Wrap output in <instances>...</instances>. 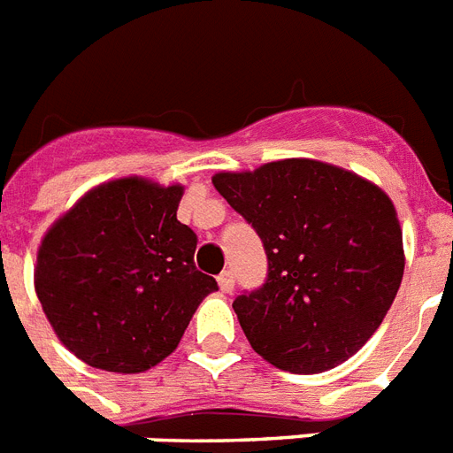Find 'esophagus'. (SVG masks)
Returning <instances> with one entry per match:
<instances>
[{
    "label": "esophagus",
    "instance_id": "1",
    "mask_svg": "<svg viewBox=\"0 0 453 453\" xmlns=\"http://www.w3.org/2000/svg\"><path fill=\"white\" fill-rule=\"evenodd\" d=\"M219 287H220V291H223V294H230V291L234 289V277H233V273H220V277H219Z\"/></svg>",
    "mask_w": 453,
    "mask_h": 453
}]
</instances>
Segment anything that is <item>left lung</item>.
Segmentation results:
<instances>
[{
	"mask_svg": "<svg viewBox=\"0 0 453 453\" xmlns=\"http://www.w3.org/2000/svg\"><path fill=\"white\" fill-rule=\"evenodd\" d=\"M211 183L268 254L265 284L233 303L251 348L291 373L350 359L380 326L404 275L393 199L355 171L305 157L219 171Z\"/></svg>",
	"mask_w": 453,
	"mask_h": 453,
	"instance_id": "8db88e82",
	"label": "left lung"
}]
</instances>
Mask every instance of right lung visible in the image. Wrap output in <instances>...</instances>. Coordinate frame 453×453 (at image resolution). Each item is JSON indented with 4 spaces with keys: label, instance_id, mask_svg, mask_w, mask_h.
<instances>
[{
    "label": "right lung",
    "instance_id": "right-lung-1",
    "mask_svg": "<svg viewBox=\"0 0 453 453\" xmlns=\"http://www.w3.org/2000/svg\"><path fill=\"white\" fill-rule=\"evenodd\" d=\"M185 188L124 176L84 192L42 237L35 291L84 365L141 373L176 350L216 280L195 268L197 234L176 219Z\"/></svg>",
    "mask_w": 453,
    "mask_h": 453
}]
</instances>
